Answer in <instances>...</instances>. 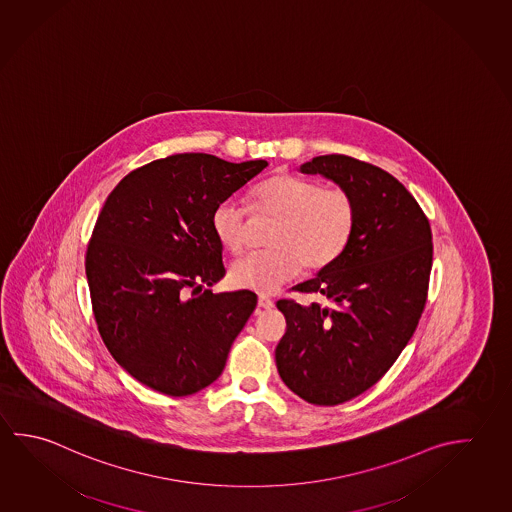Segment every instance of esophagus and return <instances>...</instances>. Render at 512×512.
<instances>
[{"label": "esophagus", "instance_id": "obj_1", "mask_svg": "<svg viewBox=\"0 0 512 512\" xmlns=\"http://www.w3.org/2000/svg\"><path fill=\"white\" fill-rule=\"evenodd\" d=\"M257 305H259L260 309H271L275 302L268 298V296H259V300H257Z\"/></svg>", "mask_w": 512, "mask_h": 512}]
</instances>
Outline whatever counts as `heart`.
<instances>
[{"instance_id":"1","label":"heart","mask_w":512,"mask_h":512,"mask_svg":"<svg viewBox=\"0 0 512 512\" xmlns=\"http://www.w3.org/2000/svg\"><path fill=\"white\" fill-rule=\"evenodd\" d=\"M255 210L277 219L271 228V250L235 260L230 284L259 295H271L300 273L302 264L322 269L345 252L354 226L356 203L347 190L323 189L318 181L275 176L255 190ZM219 244L239 252L246 234V208L237 199L221 201L212 212Z\"/></svg>"}]
</instances>
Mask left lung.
Listing matches in <instances>:
<instances>
[{
	"mask_svg": "<svg viewBox=\"0 0 512 512\" xmlns=\"http://www.w3.org/2000/svg\"><path fill=\"white\" fill-rule=\"evenodd\" d=\"M347 190L356 226L345 252L296 291L331 304L278 300L287 331L278 374L307 403L334 406L363 394L394 365L419 323L430 280V223L392 174L343 154L298 167Z\"/></svg>",
	"mask_w": 512,
	"mask_h": 512,
	"instance_id": "1",
	"label": "left lung"
}]
</instances>
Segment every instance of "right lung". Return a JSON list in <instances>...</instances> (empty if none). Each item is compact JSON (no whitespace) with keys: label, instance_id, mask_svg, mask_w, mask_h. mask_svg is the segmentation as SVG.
Instances as JSON below:
<instances>
[{"label":"right lung","instance_id":"1","mask_svg":"<svg viewBox=\"0 0 512 512\" xmlns=\"http://www.w3.org/2000/svg\"><path fill=\"white\" fill-rule=\"evenodd\" d=\"M266 167L174 154L106 199L86 255L91 304L111 356L142 385L181 397L221 376L257 296L208 289L225 277L212 212Z\"/></svg>","mask_w":512,"mask_h":512}]
</instances>
